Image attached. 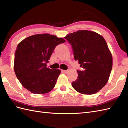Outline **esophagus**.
<instances>
[{
	"label": "esophagus",
	"mask_w": 128,
	"mask_h": 128,
	"mask_svg": "<svg viewBox=\"0 0 128 128\" xmlns=\"http://www.w3.org/2000/svg\"><path fill=\"white\" fill-rule=\"evenodd\" d=\"M62 72H65V73H67L68 72H69V70H62Z\"/></svg>",
	"instance_id": "obj_1"
}]
</instances>
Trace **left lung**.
Returning a JSON list of instances; mask_svg holds the SVG:
<instances>
[{
	"label": "left lung",
	"instance_id": "obj_1",
	"mask_svg": "<svg viewBox=\"0 0 128 128\" xmlns=\"http://www.w3.org/2000/svg\"><path fill=\"white\" fill-rule=\"evenodd\" d=\"M72 44L75 60L83 71L77 70L78 76L72 88L80 94L97 93L108 82L113 66V58L107 43L94 31L78 30L64 37Z\"/></svg>",
	"mask_w": 128,
	"mask_h": 128
}]
</instances>
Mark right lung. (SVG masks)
Listing matches in <instances>:
<instances>
[{"instance_id": "1", "label": "right lung", "mask_w": 128, "mask_h": 128, "mask_svg": "<svg viewBox=\"0 0 128 128\" xmlns=\"http://www.w3.org/2000/svg\"><path fill=\"white\" fill-rule=\"evenodd\" d=\"M64 42L62 38L43 34L29 36L18 43L14 69L24 88L40 94L53 90L61 71L47 68V63L56 46Z\"/></svg>"}]
</instances>
